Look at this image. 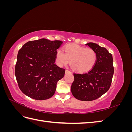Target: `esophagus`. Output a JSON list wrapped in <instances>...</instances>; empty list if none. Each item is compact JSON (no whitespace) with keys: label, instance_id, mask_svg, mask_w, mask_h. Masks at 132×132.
<instances>
[{"label":"esophagus","instance_id":"esophagus-1","mask_svg":"<svg viewBox=\"0 0 132 132\" xmlns=\"http://www.w3.org/2000/svg\"><path fill=\"white\" fill-rule=\"evenodd\" d=\"M71 73V71H70L68 70H65V74L67 73Z\"/></svg>","mask_w":132,"mask_h":132}]
</instances>
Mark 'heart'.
I'll return each instance as SVG.
<instances>
[{
	"label": "heart",
	"instance_id": "1",
	"mask_svg": "<svg viewBox=\"0 0 132 132\" xmlns=\"http://www.w3.org/2000/svg\"><path fill=\"white\" fill-rule=\"evenodd\" d=\"M56 53V62L60 67L67 65L70 61V66L79 73H85L91 70L97 61V54L91 48H86L75 44H69Z\"/></svg>",
	"mask_w": 132,
	"mask_h": 132
}]
</instances>
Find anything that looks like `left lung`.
Segmentation results:
<instances>
[{"label":"left lung","instance_id":"left-lung-1","mask_svg":"<svg viewBox=\"0 0 132 132\" xmlns=\"http://www.w3.org/2000/svg\"><path fill=\"white\" fill-rule=\"evenodd\" d=\"M97 54V61L91 70L85 73H74L71 86L73 95L81 101H90L101 97L109 90L114 73L113 58L105 48L90 42L86 44Z\"/></svg>","mask_w":132,"mask_h":132}]
</instances>
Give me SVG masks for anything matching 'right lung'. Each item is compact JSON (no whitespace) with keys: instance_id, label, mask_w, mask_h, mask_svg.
I'll return each mask as SVG.
<instances>
[{"instance_id":"right-lung-1","label":"right lung","mask_w":132,"mask_h":132,"mask_svg":"<svg viewBox=\"0 0 132 132\" xmlns=\"http://www.w3.org/2000/svg\"><path fill=\"white\" fill-rule=\"evenodd\" d=\"M62 43L42 38L27 42L19 51L15 74L20 89L27 96L43 100L54 94L65 70L54 64Z\"/></svg>"}]
</instances>
